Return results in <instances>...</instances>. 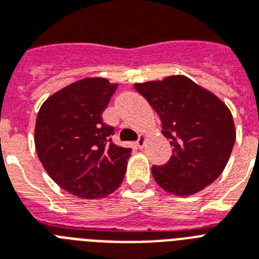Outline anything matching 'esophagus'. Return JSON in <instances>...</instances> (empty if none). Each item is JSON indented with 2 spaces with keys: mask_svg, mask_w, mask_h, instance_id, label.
Segmentation results:
<instances>
[{
  "mask_svg": "<svg viewBox=\"0 0 259 259\" xmlns=\"http://www.w3.org/2000/svg\"><path fill=\"white\" fill-rule=\"evenodd\" d=\"M146 144V135L144 134H140L139 139L136 140V147H139V148H143Z\"/></svg>",
  "mask_w": 259,
  "mask_h": 259,
  "instance_id": "obj_1",
  "label": "esophagus"
}]
</instances>
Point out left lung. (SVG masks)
<instances>
[{
    "label": "left lung",
    "instance_id": "1",
    "mask_svg": "<svg viewBox=\"0 0 259 259\" xmlns=\"http://www.w3.org/2000/svg\"><path fill=\"white\" fill-rule=\"evenodd\" d=\"M162 120V134L174 147L172 156L152 167L164 191L190 196L202 191L223 172L237 131L230 109L217 95L183 74L138 82Z\"/></svg>",
    "mask_w": 259,
    "mask_h": 259
}]
</instances>
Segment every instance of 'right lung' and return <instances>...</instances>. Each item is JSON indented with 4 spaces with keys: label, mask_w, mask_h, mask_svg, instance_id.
Listing matches in <instances>:
<instances>
[{
    "label": "right lung",
    "mask_w": 259,
    "mask_h": 259,
    "mask_svg": "<svg viewBox=\"0 0 259 259\" xmlns=\"http://www.w3.org/2000/svg\"><path fill=\"white\" fill-rule=\"evenodd\" d=\"M116 82L85 77L42 103L36 119L37 156L55 183L82 199H100L123 182L131 148L116 146L103 112Z\"/></svg>",
    "instance_id": "add662e5"
}]
</instances>
